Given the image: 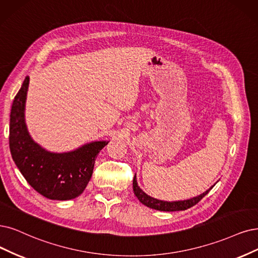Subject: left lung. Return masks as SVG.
I'll return each instance as SVG.
<instances>
[{
    "mask_svg": "<svg viewBox=\"0 0 258 258\" xmlns=\"http://www.w3.org/2000/svg\"><path fill=\"white\" fill-rule=\"evenodd\" d=\"M215 186V185H214ZM212 186L209 189H207L205 192H203L202 195L197 196L195 198L188 199V200H183V201H172V202H168V201H163V200H158L155 198H152L149 195H147L144 190H142L137 183V178H136V174L134 176V180H133V190H134V194L137 197V199L139 201L152 208V209H156V211H160V212H178V211H186V209L192 207L194 205H196L197 203H199L201 200L212 190V188L214 187Z\"/></svg>",
    "mask_w": 258,
    "mask_h": 258,
    "instance_id": "8db88e82",
    "label": "left lung"
}]
</instances>
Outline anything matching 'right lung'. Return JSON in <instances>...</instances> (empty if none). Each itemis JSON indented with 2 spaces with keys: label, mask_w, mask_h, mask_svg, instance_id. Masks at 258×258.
<instances>
[{
  "label": "right lung",
  "mask_w": 258,
  "mask_h": 258,
  "mask_svg": "<svg viewBox=\"0 0 258 258\" xmlns=\"http://www.w3.org/2000/svg\"><path fill=\"white\" fill-rule=\"evenodd\" d=\"M30 78L15 97L9 122V149L18 169L37 192L67 201L83 194L91 178L94 161L108 141H92L64 153L46 151L33 140L25 123Z\"/></svg>",
  "instance_id": "1"
}]
</instances>
